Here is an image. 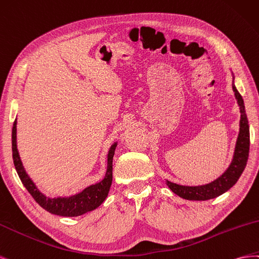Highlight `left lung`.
<instances>
[{
  "label": "left lung",
  "instance_id": "8db88e82",
  "mask_svg": "<svg viewBox=\"0 0 259 259\" xmlns=\"http://www.w3.org/2000/svg\"><path fill=\"white\" fill-rule=\"evenodd\" d=\"M232 89L235 95V99L238 101V104L240 106L241 120L240 132L238 140H236L234 155L231 164L218 179L208 184H205V186L186 187L167 181L166 183L169 189H170L175 194L179 195L182 198L190 199V201H207V199L215 198L225 193V192H227L230 188H232L236 183V181L239 180L242 172L244 171L249 153V125L245 113L244 101H243L242 95L239 93V91L236 90L234 81L232 83Z\"/></svg>",
  "mask_w": 259,
  "mask_h": 259
}]
</instances>
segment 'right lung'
Masks as SVG:
<instances>
[{
	"label": "right lung",
	"mask_w": 259,
	"mask_h": 259,
	"mask_svg": "<svg viewBox=\"0 0 259 259\" xmlns=\"http://www.w3.org/2000/svg\"><path fill=\"white\" fill-rule=\"evenodd\" d=\"M16 124L17 120L15 119L12 130V151L14 165L25 188L28 190L29 193H30L31 196L34 198V201L38 203L42 208L58 216L77 217L83 215V213L88 211L94 210L105 201L113 181V157L117 143H114L109 149L107 155V170L104 179L100 181L99 183L92 184V186L85 188L82 192H80V193L76 195H72L69 197L50 198L41 193L39 189L35 187L33 181L30 179V177L27 175L17 150Z\"/></svg>",
	"instance_id": "1"
}]
</instances>
